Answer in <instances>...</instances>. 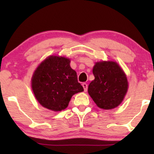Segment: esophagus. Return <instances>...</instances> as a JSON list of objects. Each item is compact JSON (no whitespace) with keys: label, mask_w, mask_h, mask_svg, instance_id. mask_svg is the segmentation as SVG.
<instances>
[{"label":"esophagus","mask_w":154,"mask_h":154,"mask_svg":"<svg viewBox=\"0 0 154 154\" xmlns=\"http://www.w3.org/2000/svg\"><path fill=\"white\" fill-rule=\"evenodd\" d=\"M82 85H83V87L84 88V91H85V92L87 91V90H88V84L84 83L82 84Z\"/></svg>","instance_id":"obj_1"}]
</instances>
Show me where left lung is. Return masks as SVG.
<instances>
[{
    "label": "left lung",
    "mask_w": 154,
    "mask_h": 154,
    "mask_svg": "<svg viewBox=\"0 0 154 154\" xmlns=\"http://www.w3.org/2000/svg\"><path fill=\"white\" fill-rule=\"evenodd\" d=\"M94 80L88 86V93L98 107L111 109L119 106L128 90L125 73L116 62H97L92 69Z\"/></svg>",
    "instance_id": "obj_1"
}]
</instances>
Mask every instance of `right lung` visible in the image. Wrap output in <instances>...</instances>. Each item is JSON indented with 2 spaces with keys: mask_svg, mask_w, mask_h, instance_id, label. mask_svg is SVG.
Returning <instances> with one entry per match:
<instances>
[{
  "mask_svg": "<svg viewBox=\"0 0 154 154\" xmlns=\"http://www.w3.org/2000/svg\"><path fill=\"white\" fill-rule=\"evenodd\" d=\"M31 86L40 104L54 111L64 110L73 94L83 91L70 60L57 56L49 57L38 66Z\"/></svg>",
  "mask_w": 154,
  "mask_h": 154,
  "instance_id": "1",
  "label": "right lung"
}]
</instances>
